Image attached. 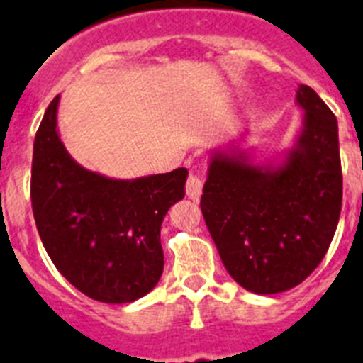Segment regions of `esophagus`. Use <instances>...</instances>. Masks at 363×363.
<instances>
[{"mask_svg":"<svg viewBox=\"0 0 363 363\" xmlns=\"http://www.w3.org/2000/svg\"><path fill=\"white\" fill-rule=\"evenodd\" d=\"M185 189H187V196L189 198H192V200L200 198L201 189H203V174H201L198 169H192V171L189 172L187 185H185Z\"/></svg>","mask_w":363,"mask_h":363,"instance_id":"esophagus-1","label":"esophagus"}]
</instances>
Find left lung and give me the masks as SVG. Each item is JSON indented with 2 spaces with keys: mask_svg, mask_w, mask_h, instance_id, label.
<instances>
[{
  "mask_svg": "<svg viewBox=\"0 0 363 363\" xmlns=\"http://www.w3.org/2000/svg\"><path fill=\"white\" fill-rule=\"evenodd\" d=\"M303 133L289 160L264 171L214 156L201 213L230 277L256 294H277L306 280L331 245L342 211L338 121L307 85Z\"/></svg>",
  "mask_w": 363,
  "mask_h": 363,
  "instance_id": "obj_1",
  "label": "left lung"
}]
</instances>
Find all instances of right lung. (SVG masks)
Segmentation results:
<instances>
[{"mask_svg":"<svg viewBox=\"0 0 363 363\" xmlns=\"http://www.w3.org/2000/svg\"><path fill=\"white\" fill-rule=\"evenodd\" d=\"M60 96L34 140L32 213L52 264L78 291L104 303H129L163 272L162 221L185 196L187 169L121 182L86 171L57 136Z\"/></svg>","mask_w":363,"mask_h":363,"instance_id":"add662e5","label":"right lung"}]
</instances>
